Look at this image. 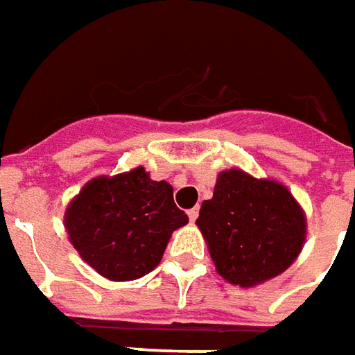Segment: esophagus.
<instances>
[{
  "mask_svg": "<svg viewBox=\"0 0 355 355\" xmlns=\"http://www.w3.org/2000/svg\"><path fill=\"white\" fill-rule=\"evenodd\" d=\"M198 216H200V208L188 209V218H190V221H196Z\"/></svg>",
  "mask_w": 355,
  "mask_h": 355,
  "instance_id": "obj_1",
  "label": "esophagus"
}]
</instances>
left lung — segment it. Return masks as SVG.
<instances>
[{"label":"left lung","mask_w":355,"mask_h":355,"mask_svg":"<svg viewBox=\"0 0 355 355\" xmlns=\"http://www.w3.org/2000/svg\"><path fill=\"white\" fill-rule=\"evenodd\" d=\"M196 223L216 270L243 288L282 274L305 243V216L288 188L239 168L219 175Z\"/></svg>","instance_id":"8db88e82"}]
</instances>
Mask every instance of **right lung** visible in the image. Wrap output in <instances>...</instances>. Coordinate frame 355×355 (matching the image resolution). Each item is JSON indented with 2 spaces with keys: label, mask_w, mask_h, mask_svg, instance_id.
I'll return each instance as SVG.
<instances>
[{
  "label": "right lung",
  "mask_w": 355,
  "mask_h": 355,
  "mask_svg": "<svg viewBox=\"0 0 355 355\" xmlns=\"http://www.w3.org/2000/svg\"><path fill=\"white\" fill-rule=\"evenodd\" d=\"M188 223L173 187L144 167L87 182L66 211L69 241L89 266L114 282L146 276L157 266L175 229Z\"/></svg>",
  "instance_id": "add662e5"
}]
</instances>
